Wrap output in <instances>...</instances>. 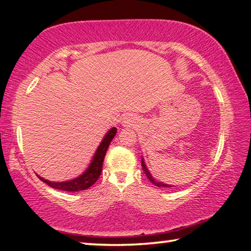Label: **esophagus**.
I'll use <instances>...</instances> for the list:
<instances>
[{
	"instance_id": "34e87169",
	"label": "esophagus",
	"mask_w": 251,
	"mask_h": 251,
	"mask_svg": "<svg viewBox=\"0 0 251 251\" xmlns=\"http://www.w3.org/2000/svg\"><path fill=\"white\" fill-rule=\"evenodd\" d=\"M138 124V120L134 115H126L123 118L122 125L124 127H134Z\"/></svg>"
}]
</instances>
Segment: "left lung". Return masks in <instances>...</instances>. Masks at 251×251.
Masks as SVG:
<instances>
[{"instance_id":"1","label":"left lung","mask_w":251,"mask_h":251,"mask_svg":"<svg viewBox=\"0 0 251 251\" xmlns=\"http://www.w3.org/2000/svg\"><path fill=\"white\" fill-rule=\"evenodd\" d=\"M142 167H143V171H144V173L146 174V176H147V178L148 179H150L152 184L154 185H156V186H158V187H172L171 185H168V184H165V182H161V181H158V180H156L154 177L151 176V174L150 173V171H148V168H147V166H146V164H145V160H144V157L142 156Z\"/></svg>"}]
</instances>
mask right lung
Wrapping results in <instances>:
<instances>
[{
	"label": "right lung",
	"instance_id": "1",
	"mask_svg": "<svg viewBox=\"0 0 251 251\" xmlns=\"http://www.w3.org/2000/svg\"><path fill=\"white\" fill-rule=\"evenodd\" d=\"M117 133L116 127H112L106 135L104 136L103 141L100 142V146L97 147L94 156H93L92 161L88 165V167L85 169L83 174H80L79 176L73 179L65 180V181H50L45 179V178L37 175L42 181H44L45 184L52 187L55 189L64 190V192H78V190H85L90 188L92 185H94L96 180L99 179V177L101 173V167H103V161L105 158L106 151L108 150V146L110 142L113 141L114 136Z\"/></svg>",
	"mask_w": 251,
	"mask_h": 251
}]
</instances>
